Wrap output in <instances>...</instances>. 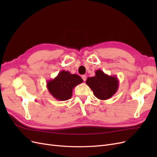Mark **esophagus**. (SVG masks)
<instances>
[{"instance_id":"obj_1","label":"esophagus","mask_w":157,"mask_h":157,"mask_svg":"<svg viewBox=\"0 0 157 157\" xmlns=\"http://www.w3.org/2000/svg\"><path fill=\"white\" fill-rule=\"evenodd\" d=\"M82 78L84 81H86V75H82Z\"/></svg>"}]
</instances>
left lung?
<instances>
[{
  "label": "left lung",
  "instance_id": "obj_1",
  "mask_svg": "<svg viewBox=\"0 0 157 157\" xmlns=\"http://www.w3.org/2000/svg\"><path fill=\"white\" fill-rule=\"evenodd\" d=\"M95 74L94 77H88L86 84L98 99L106 100L111 98L118 90L119 85L118 78L105 74L101 69L96 70Z\"/></svg>",
  "mask_w": 157,
  "mask_h": 157
}]
</instances>
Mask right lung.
<instances>
[{
    "mask_svg": "<svg viewBox=\"0 0 157 157\" xmlns=\"http://www.w3.org/2000/svg\"><path fill=\"white\" fill-rule=\"evenodd\" d=\"M82 82L83 80L78 75L71 74L68 71H61L54 79L47 81L46 86L55 99L66 101L72 97L74 88Z\"/></svg>",
    "mask_w": 157,
    "mask_h": 157,
    "instance_id": "obj_1",
    "label": "right lung"
}]
</instances>
